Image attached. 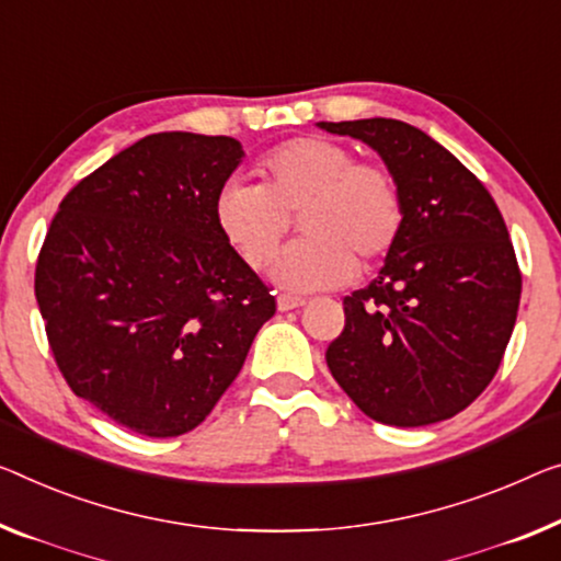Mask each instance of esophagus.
Wrapping results in <instances>:
<instances>
[{
  "label": "esophagus",
  "mask_w": 561,
  "mask_h": 561,
  "mask_svg": "<svg viewBox=\"0 0 561 561\" xmlns=\"http://www.w3.org/2000/svg\"><path fill=\"white\" fill-rule=\"evenodd\" d=\"M302 305H305L302 297H295V295H279L277 297L279 312H289V309H297V307H302Z\"/></svg>",
  "instance_id": "34e87169"
}]
</instances>
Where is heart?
Returning <instances> with one entry per match:
<instances>
[{"label": "heart", "mask_w": 561, "mask_h": 561, "mask_svg": "<svg viewBox=\"0 0 561 561\" xmlns=\"http://www.w3.org/2000/svg\"><path fill=\"white\" fill-rule=\"evenodd\" d=\"M262 186L229 181L214 204L216 227L249 266H264L299 214L307 233L272 266L289 291L332 289L355 277L357 259L373 264L398 244L403 194L386 165L355 161L328 138L284 140L259 161Z\"/></svg>", "instance_id": "heart-1"}]
</instances>
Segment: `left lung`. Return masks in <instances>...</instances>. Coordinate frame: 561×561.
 Segmentation results:
<instances>
[{
  "mask_svg": "<svg viewBox=\"0 0 561 561\" xmlns=\"http://www.w3.org/2000/svg\"><path fill=\"white\" fill-rule=\"evenodd\" d=\"M378 150L403 194V231L378 277L345 297L328 347L340 388L373 421L417 428L481 396L514 332L522 272L486 186L403 121L317 123Z\"/></svg>",
  "mask_w": 561,
  "mask_h": 561,
  "instance_id": "8db88e82",
  "label": "left lung"
}]
</instances>
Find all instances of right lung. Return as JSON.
<instances>
[{
	"instance_id": "obj_1",
	"label": "right lung",
	"mask_w": 561,
	"mask_h": 561,
	"mask_svg": "<svg viewBox=\"0 0 561 561\" xmlns=\"http://www.w3.org/2000/svg\"><path fill=\"white\" fill-rule=\"evenodd\" d=\"M241 158L229 136L140 138L62 198L39 249L35 297L62 378L140 436L194 431L277 309L216 227Z\"/></svg>"
}]
</instances>
